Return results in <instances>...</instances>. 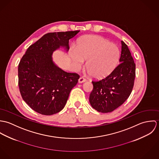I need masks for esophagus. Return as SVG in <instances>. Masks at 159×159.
I'll return each instance as SVG.
<instances>
[{"label":"esophagus","mask_w":159,"mask_h":159,"mask_svg":"<svg viewBox=\"0 0 159 159\" xmlns=\"http://www.w3.org/2000/svg\"><path fill=\"white\" fill-rule=\"evenodd\" d=\"M85 81H86V79H84L83 77H80L78 80L79 83H84Z\"/></svg>","instance_id":"1"}]
</instances>
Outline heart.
Returning <instances> with one entry per match:
<instances>
[{
	"label": "heart",
	"mask_w": 159,
	"mask_h": 159,
	"mask_svg": "<svg viewBox=\"0 0 159 159\" xmlns=\"http://www.w3.org/2000/svg\"><path fill=\"white\" fill-rule=\"evenodd\" d=\"M119 50L115 44L98 35H86L77 42L75 48L69 51L75 67L80 68L87 60L86 67L93 78L100 79L109 75L116 68Z\"/></svg>",
	"instance_id": "heart-1"
}]
</instances>
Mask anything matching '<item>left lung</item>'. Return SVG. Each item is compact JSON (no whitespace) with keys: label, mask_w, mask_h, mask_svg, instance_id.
Wrapping results in <instances>:
<instances>
[{"label":"left lung","mask_w":159,"mask_h":159,"mask_svg":"<svg viewBox=\"0 0 159 159\" xmlns=\"http://www.w3.org/2000/svg\"><path fill=\"white\" fill-rule=\"evenodd\" d=\"M120 64L112 73L99 81H92L89 96L92 107L100 113L117 108L130 96L135 78V64L127 45L121 41Z\"/></svg>","instance_id":"8db88e82"}]
</instances>
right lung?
Segmentation results:
<instances>
[{
	"instance_id": "add662e5",
	"label": "right lung",
	"mask_w": 159,
	"mask_h": 159,
	"mask_svg": "<svg viewBox=\"0 0 159 159\" xmlns=\"http://www.w3.org/2000/svg\"><path fill=\"white\" fill-rule=\"evenodd\" d=\"M80 30L48 33L30 46L18 66V85L24 101L35 111L52 115L66 106L80 76L59 67L52 53L60 48L66 52L69 40Z\"/></svg>"
}]
</instances>
